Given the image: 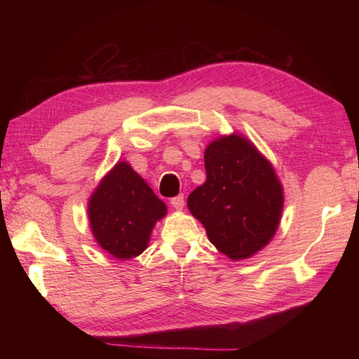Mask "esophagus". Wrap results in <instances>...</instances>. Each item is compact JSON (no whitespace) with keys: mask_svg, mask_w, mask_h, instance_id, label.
<instances>
[{"mask_svg":"<svg viewBox=\"0 0 359 359\" xmlns=\"http://www.w3.org/2000/svg\"><path fill=\"white\" fill-rule=\"evenodd\" d=\"M184 202H186V201H184L182 194H178V196L170 199V205H172L175 210H182V208H184Z\"/></svg>","mask_w":359,"mask_h":359,"instance_id":"1","label":"esophagus"}]
</instances>
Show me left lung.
<instances>
[{
  "label": "left lung",
  "mask_w": 359,
  "mask_h": 359,
  "mask_svg": "<svg viewBox=\"0 0 359 359\" xmlns=\"http://www.w3.org/2000/svg\"><path fill=\"white\" fill-rule=\"evenodd\" d=\"M205 170L189 210L219 252L233 260L253 256L271 241L283 210L273 166L247 139L231 135L205 149Z\"/></svg>",
  "instance_id": "1"
}]
</instances>
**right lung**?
Masks as SVG:
<instances>
[{
	"label": "right lung",
	"instance_id": "right-lung-1",
	"mask_svg": "<svg viewBox=\"0 0 359 359\" xmlns=\"http://www.w3.org/2000/svg\"><path fill=\"white\" fill-rule=\"evenodd\" d=\"M165 214L166 205L124 161L102 180L88 206L97 243L116 259L142 253L156 222Z\"/></svg>",
	"mask_w": 359,
	"mask_h": 359
}]
</instances>
